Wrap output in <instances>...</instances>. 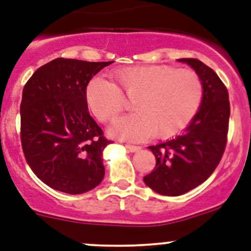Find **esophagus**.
I'll list each match as a JSON object with an SVG mask.
<instances>
[{
  "label": "esophagus",
  "instance_id": "34e87169",
  "mask_svg": "<svg viewBox=\"0 0 251 251\" xmlns=\"http://www.w3.org/2000/svg\"><path fill=\"white\" fill-rule=\"evenodd\" d=\"M126 148H127L129 152H138L139 150H141V147H137V146H130V145H127L126 146Z\"/></svg>",
  "mask_w": 251,
  "mask_h": 251
}]
</instances>
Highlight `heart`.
Instances as JSON below:
<instances>
[{"instance_id": "b5f03b06", "label": "heart", "mask_w": 251, "mask_h": 251, "mask_svg": "<svg viewBox=\"0 0 251 251\" xmlns=\"http://www.w3.org/2000/svg\"><path fill=\"white\" fill-rule=\"evenodd\" d=\"M119 87L101 76H94L85 90L86 103L101 122L112 121L126 106V95L133 99L129 115L113 123L110 133L117 138L141 142L154 134L171 138L182 132L200 109L203 88L200 76L190 69L168 65L122 68L113 73Z\"/></svg>"}]
</instances>
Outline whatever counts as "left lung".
Returning a JSON list of instances; mask_svg holds the SVG:
<instances>
[{
  "label": "left lung",
  "mask_w": 251,
  "mask_h": 251,
  "mask_svg": "<svg viewBox=\"0 0 251 251\" xmlns=\"http://www.w3.org/2000/svg\"><path fill=\"white\" fill-rule=\"evenodd\" d=\"M191 66L203 88L200 109L183 133L151 146L156 167L143 181L154 192L179 196L205 182L220 163L227 139L230 103L227 89L211 68L197 59H178Z\"/></svg>",
  "instance_id": "1"
}]
</instances>
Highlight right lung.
<instances>
[{
    "instance_id": "add662e5",
    "label": "right lung",
    "mask_w": 251,
    "mask_h": 251,
    "mask_svg": "<svg viewBox=\"0 0 251 251\" xmlns=\"http://www.w3.org/2000/svg\"><path fill=\"white\" fill-rule=\"evenodd\" d=\"M112 63L57 57L37 69L24 86L22 150L32 172L49 187L79 195L103 181V151L110 141L90 117L85 90Z\"/></svg>"
}]
</instances>
